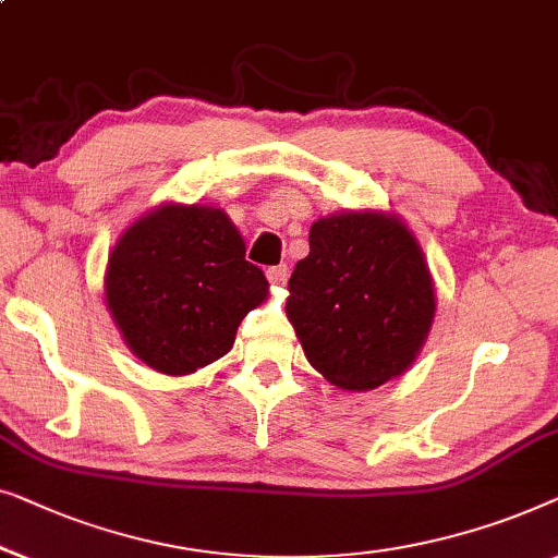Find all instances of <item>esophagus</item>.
<instances>
[{
  "label": "esophagus",
  "instance_id": "esophagus-1",
  "mask_svg": "<svg viewBox=\"0 0 558 558\" xmlns=\"http://www.w3.org/2000/svg\"><path fill=\"white\" fill-rule=\"evenodd\" d=\"M268 280L272 282V286H286L288 265H272V268H268Z\"/></svg>",
  "mask_w": 558,
  "mask_h": 558
}]
</instances>
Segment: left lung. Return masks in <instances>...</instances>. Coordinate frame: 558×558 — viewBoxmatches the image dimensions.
<instances>
[{"label": "left lung", "mask_w": 558, "mask_h": 558, "mask_svg": "<svg viewBox=\"0 0 558 558\" xmlns=\"http://www.w3.org/2000/svg\"><path fill=\"white\" fill-rule=\"evenodd\" d=\"M286 313L305 356L349 391L381 387L420 354L435 318L422 250L397 217L347 211L311 227Z\"/></svg>", "instance_id": "obj_1"}]
</instances>
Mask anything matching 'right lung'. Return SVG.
<instances>
[{"mask_svg": "<svg viewBox=\"0 0 558 558\" xmlns=\"http://www.w3.org/2000/svg\"><path fill=\"white\" fill-rule=\"evenodd\" d=\"M268 295L222 209L167 207L125 230L106 272V301L133 354L182 376L232 349L242 318Z\"/></svg>", "mask_w": 558, "mask_h": 558, "instance_id": "right-lung-1", "label": "right lung"}]
</instances>
